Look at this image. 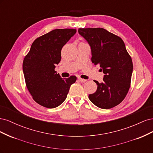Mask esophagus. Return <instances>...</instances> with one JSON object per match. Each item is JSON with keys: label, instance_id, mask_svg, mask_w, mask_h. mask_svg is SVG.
<instances>
[{"label": "esophagus", "instance_id": "obj_1", "mask_svg": "<svg viewBox=\"0 0 153 153\" xmlns=\"http://www.w3.org/2000/svg\"><path fill=\"white\" fill-rule=\"evenodd\" d=\"M78 80L80 81L81 82H85L87 81V80L84 79V78H78Z\"/></svg>", "mask_w": 153, "mask_h": 153}]
</instances>
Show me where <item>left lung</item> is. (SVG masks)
<instances>
[{"label": "left lung", "instance_id": "obj_1", "mask_svg": "<svg viewBox=\"0 0 153 153\" xmlns=\"http://www.w3.org/2000/svg\"><path fill=\"white\" fill-rule=\"evenodd\" d=\"M79 34L91 46L92 62L105 73L103 82L94 80L98 87L89 95L99 108L109 109L121 103L131 85L133 62L123 40L103 28H82Z\"/></svg>", "mask_w": 153, "mask_h": 153}]
</instances>
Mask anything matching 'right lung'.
<instances>
[{"instance_id":"obj_1","label":"right lung","mask_w":153,"mask_h":153,"mask_svg":"<svg viewBox=\"0 0 153 153\" xmlns=\"http://www.w3.org/2000/svg\"><path fill=\"white\" fill-rule=\"evenodd\" d=\"M73 29H58L36 38L23 61L27 89L39 105L53 108L66 100L76 76L62 79L55 71L61 59L63 46L76 33Z\"/></svg>"}]
</instances>
